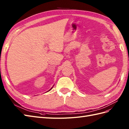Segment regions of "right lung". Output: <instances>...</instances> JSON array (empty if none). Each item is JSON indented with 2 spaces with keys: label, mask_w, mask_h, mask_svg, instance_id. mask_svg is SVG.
<instances>
[{
  "label": "right lung",
  "mask_w": 129,
  "mask_h": 129,
  "mask_svg": "<svg viewBox=\"0 0 129 129\" xmlns=\"http://www.w3.org/2000/svg\"><path fill=\"white\" fill-rule=\"evenodd\" d=\"M48 91H49V90H48Z\"/></svg>",
  "instance_id": "add662e5"
}]
</instances>
